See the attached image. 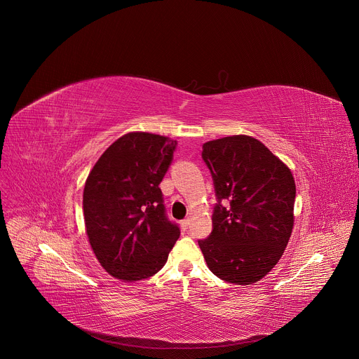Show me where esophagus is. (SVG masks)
<instances>
[{"mask_svg": "<svg viewBox=\"0 0 359 359\" xmlns=\"http://www.w3.org/2000/svg\"><path fill=\"white\" fill-rule=\"evenodd\" d=\"M182 229L186 231L187 229H189V226H190V219H184V220H182Z\"/></svg>", "mask_w": 359, "mask_h": 359, "instance_id": "esophagus-1", "label": "esophagus"}]
</instances>
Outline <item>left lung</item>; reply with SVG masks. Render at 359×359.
<instances>
[{"label":"left lung","mask_w":359,"mask_h":359,"mask_svg":"<svg viewBox=\"0 0 359 359\" xmlns=\"http://www.w3.org/2000/svg\"><path fill=\"white\" fill-rule=\"evenodd\" d=\"M216 206L213 230L198 240L210 271L248 285L278 263L294 224L295 183L291 170L257 139L227 136L203 144Z\"/></svg>","instance_id":"1"}]
</instances>
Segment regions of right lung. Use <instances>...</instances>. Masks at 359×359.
I'll list each match as a JSON object with an SVG mask.
<instances>
[{"mask_svg":"<svg viewBox=\"0 0 359 359\" xmlns=\"http://www.w3.org/2000/svg\"><path fill=\"white\" fill-rule=\"evenodd\" d=\"M177 142L130 132L114 142L90 170L83 189L86 234L111 276L137 281L156 274L180 236L159 187Z\"/></svg>","mask_w":359,"mask_h":359,"instance_id":"add662e5","label":"right lung"}]
</instances>
